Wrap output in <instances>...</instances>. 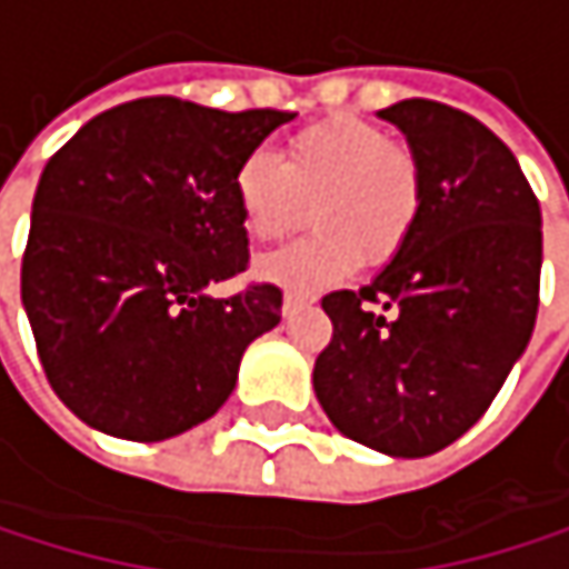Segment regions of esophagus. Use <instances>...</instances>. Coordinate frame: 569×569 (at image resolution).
I'll use <instances>...</instances> for the list:
<instances>
[{
    "label": "esophagus",
    "instance_id": "1",
    "mask_svg": "<svg viewBox=\"0 0 569 569\" xmlns=\"http://www.w3.org/2000/svg\"><path fill=\"white\" fill-rule=\"evenodd\" d=\"M310 303H313L310 293H287L282 297V313H297L300 307H310Z\"/></svg>",
    "mask_w": 569,
    "mask_h": 569
}]
</instances>
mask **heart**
Instances as JSON below:
<instances>
[{
  "label": "heart",
  "mask_w": 569,
  "mask_h": 569,
  "mask_svg": "<svg viewBox=\"0 0 569 569\" xmlns=\"http://www.w3.org/2000/svg\"><path fill=\"white\" fill-rule=\"evenodd\" d=\"M238 221L269 242L303 221L313 234L259 259V276L297 293L335 287L361 266H386L409 242L423 211V167L406 142L358 116L303 126L279 160L252 152L234 167Z\"/></svg>",
  "instance_id": "heart-1"
}]
</instances>
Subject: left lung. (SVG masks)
Returning <instances> with one entry per match:
<instances>
[{
	"label": "left lung",
	"instance_id": "1",
	"mask_svg": "<svg viewBox=\"0 0 569 569\" xmlns=\"http://www.w3.org/2000/svg\"><path fill=\"white\" fill-rule=\"evenodd\" d=\"M423 167V211L402 252L361 290L320 300L335 335L313 389L331 423L392 457L465 437L532 338L539 201L512 149L430 98L379 112Z\"/></svg>",
	"mask_w": 569,
	"mask_h": 569
}]
</instances>
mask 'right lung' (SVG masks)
<instances>
[{"label": "right lung", "mask_w": 569, "mask_h": 569, "mask_svg": "<svg viewBox=\"0 0 569 569\" xmlns=\"http://www.w3.org/2000/svg\"><path fill=\"white\" fill-rule=\"evenodd\" d=\"M287 119L136 98L43 167L19 287L47 382L88 427L149 443L211 420L279 323L272 282L208 287L249 269L231 177Z\"/></svg>", "instance_id": "right-lung-1"}]
</instances>
